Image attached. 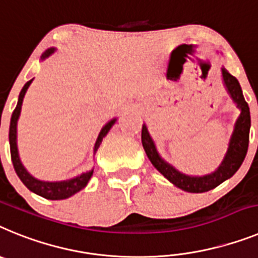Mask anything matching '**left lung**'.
I'll return each instance as SVG.
<instances>
[{
    "mask_svg": "<svg viewBox=\"0 0 258 258\" xmlns=\"http://www.w3.org/2000/svg\"><path fill=\"white\" fill-rule=\"evenodd\" d=\"M222 79L228 95L231 96L232 101L240 109V115L235 122L234 131H232V135L230 138L225 158L218 166V169L216 171H213L212 174H208V175L204 176H191L178 171L175 167L171 166L170 163H167L166 161H163L161 158V156L157 152L153 139L151 138L149 132H148L147 126L143 124L142 143L152 165L169 182H171L172 184L185 192L203 194V192H208L213 188H216L217 185H219L221 183H223L234 175L235 172L239 170V167L241 166V163L245 158V154H247L250 128L249 106H248L247 101L244 100L241 87L237 79L228 73L225 67H222Z\"/></svg>",
    "mask_w": 258,
    "mask_h": 258,
    "instance_id": "8db88e82",
    "label": "left lung"
}]
</instances>
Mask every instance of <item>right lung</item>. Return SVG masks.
I'll use <instances>...</instances> for the list:
<instances>
[{
	"label": "right lung",
	"mask_w": 258,
	"mask_h": 258,
	"mask_svg": "<svg viewBox=\"0 0 258 258\" xmlns=\"http://www.w3.org/2000/svg\"><path fill=\"white\" fill-rule=\"evenodd\" d=\"M55 48H49L48 50H45V53L41 55V59H45L48 58L51 53H54ZM33 79H31L30 82H27L24 84V87L22 88L21 93H19V98H18L17 107L13 111V115H11L10 120V130H9V142H10V153H11V161H13V165H14L15 172L17 175L19 176L23 184L26 185L31 192L39 195V196L44 197V199H48V200H63V199H69L70 196L75 195L76 192L82 191L83 188L88 184L89 179H91L92 174H93V170L88 172H84L82 175L75 176L73 179H69V180H62V182H42L39 179L33 178L30 172L27 171L26 167L22 165L21 158H19V153H18V145H17V124L18 119H19V115H21L22 110V104H23V98L26 95L27 89L31 86ZM116 118L111 119L110 122H107L102 130L98 134V138L96 140L95 149H93V154H96L98 147L101 144L102 139L106 136V134L110 131V128L113 127V124L115 123Z\"/></svg>",
	"instance_id": "add662e5"
}]
</instances>
